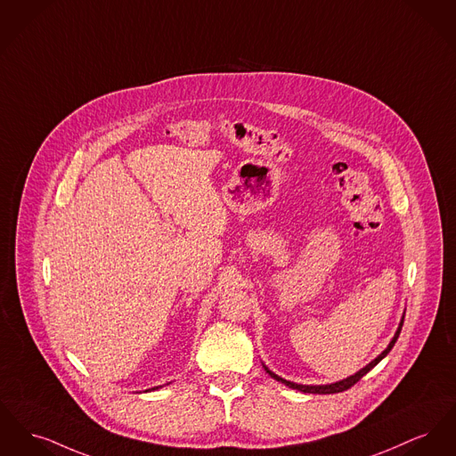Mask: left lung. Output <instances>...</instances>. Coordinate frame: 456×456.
Here are the masks:
<instances>
[{
    "label": "left lung",
    "mask_w": 456,
    "mask_h": 456,
    "mask_svg": "<svg viewBox=\"0 0 456 456\" xmlns=\"http://www.w3.org/2000/svg\"><path fill=\"white\" fill-rule=\"evenodd\" d=\"M403 321H404V317H402V322H400V325H398V330H396V334H395V338L391 339V343H389V346L384 349L375 360H372L369 365H365L362 370H358L354 375H349L346 379H343V380H339V382H334V384H325V386H303V384H296V382H291V380H286V379H282V377H279V375L273 374L272 370H268L267 367H265V370H267L268 375L270 377H273L275 380H279V382H282V384H286L288 387H291V389H297V391H301V393H312V395H334V393H341V391H346L349 389L351 386H354L362 377L365 374H369L372 369H374L375 365L393 349L395 346V343H396V339L400 338V332H402Z\"/></svg>",
    "instance_id": "left-lung-1"
}]
</instances>
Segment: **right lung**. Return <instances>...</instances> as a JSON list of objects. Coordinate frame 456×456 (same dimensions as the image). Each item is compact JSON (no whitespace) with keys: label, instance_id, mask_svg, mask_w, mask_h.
<instances>
[{"label":"right lung","instance_id":"add662e5","mask_svg":"<svg viewBox=\"0 0 456 456\" xmlns=\"http://www.w3.org/2000/svg\"><path fill=\"white\" fill-rule=\"evenodd\" d=\"M153 389H159V387H153Z\"/></svg>","mask_w":456,"mask_h":456}]
</instances>
